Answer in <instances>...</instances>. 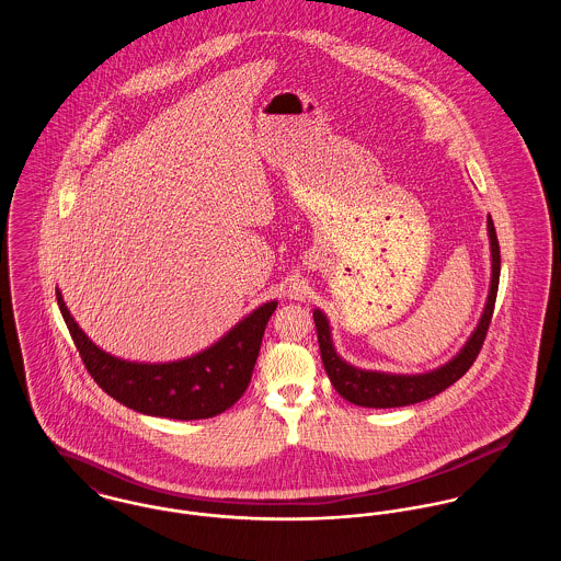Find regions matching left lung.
<instances>
[{"label": "left lung", "mask_w": 561, "mask_h": 561, "mask_svg": "<svg viewBox=\"0 0 561 561\" xmlns=\"http://www.w3.org/2000/svg\"><path fill=\"white\" fill-rule=\"evenodd\" d=\"M488 238H490V289L488 300L483 307L480 321L476 330L471 332L469 341L462 345V350L447 360L445 365L425 371V374H387V371H371L360 369L343 360L332 343L330 321L321 313L320 309L313 311V320L318 328V341H320L321 360L325 367V374L336 389V393L343 400L365 408H400L410 405L416 401L430 400L438 393H443L447 387H451L456 380H460L473 365V360L480 354L488 325L492 320L496 289H499V274H501V254H499V241L496 231L492 225V218L488 216Z\"/></svg>", "instance_id": "1"}]
</instances>
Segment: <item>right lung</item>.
Returning <instances> with one entry per match:
<instances>
[{
    "instance_id": "obj_1",
    "label": "right lung",
    "mask_w": 561,
    "mask_h": 561,
    "mask_svg": "<svg viewBox=\"0 0 561 561\" xmlns=\"http://www.w3.org/2000/svg\"><path fill=\"white\" fill-rule=\"evenodd\" d=\"M60 313L94 382L123 405L163 419H209L240 400L248 389L267 320L276 311L270 300L238 321L227 334L198 354L170 363H138L101 350L73 320L60 289Z\"/></svg>"
}]
</instances>
